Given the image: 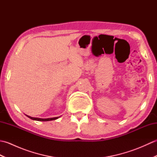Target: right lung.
Listing matches in <instances>:
<instances>
[{
	"label": "right lung",
	"mask_w": 157,
	"mask_h": 157,
	"mask_svg": "<svg viewBox=\"0 0 157 157\" xmlns=\"http://www.w3.org/2000/svg\"><path fill=\"white\" fill-rule=\"evenodd\" d=\"M29 118H30L31 119L33 120H36V121H52V120H55L56 119H58L59 117H53V118H48V119H41V118H35V117H29L27 115Z\"/></svg>",
	"instance_id": "right-lung-1"
}]
</instances>
